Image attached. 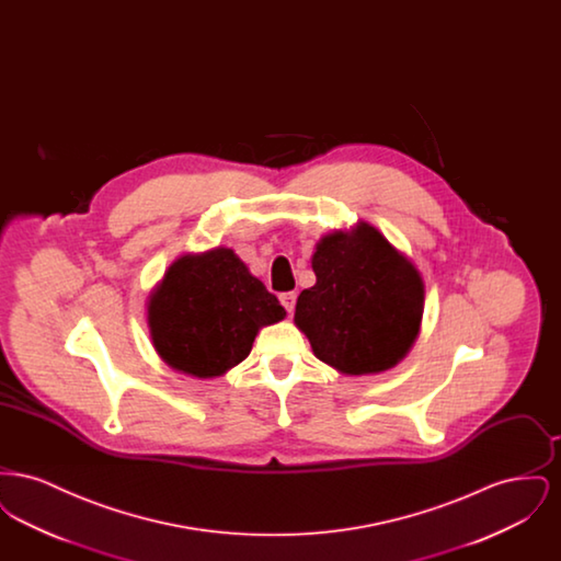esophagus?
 Masks as SVG:
<instances>
[{
    "label": "esophagus",
    "instance_id": "obj_1",
    "mask_svg": "<svg viewBox=\"0 0 561 561\" xmlns=\"http://www.w3.org/2000/svg\"><path fill=\"white\" fill-rule=\"evenodd\" d=\"M279 300H282V305L286 307V311L293 313L294 305H296V293H284L279 296Z\"/></svg>",
    "mask_w": 561,
    "mask_h": 561
}]
</instances>
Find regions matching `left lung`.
<instances>
[{
	"label": "left lung",
	"instance_id": "1",
	"mask_svg": "<svg viewBox=\"0 0 561 561\" xmlns=\"http://www.w3.org/2000/svg\"><path fill=\"white\" fill-rule=\"evenodd\" d=\"M311 267L318 282L298 296L294 323L316 357L348 376L398 366L423 321L425 282L416 265L359 220L323 236Z\"/></svg>",
	"mask_w": 561,
	"mask_h": 561
}]
</instances>
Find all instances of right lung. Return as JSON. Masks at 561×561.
Segmentation results:
<instances>
[{
  "label": "right lung",
  "instance_id": "obj_1",
  "mask_svg": "<svg viewBox=\"0 0 561 561\" xmlns=\"http://www.w3.org/2000/svg\"><path fill=\"white\" fill-rule=\"evenodd\" d=\"M286 309L231 248L183 254L147 298V325L161 359L176 373L214 378L243 362L261 328Z\"/></svg>",
  "mask_w": 561,
  "mask_h": 561
}]
</instances>
